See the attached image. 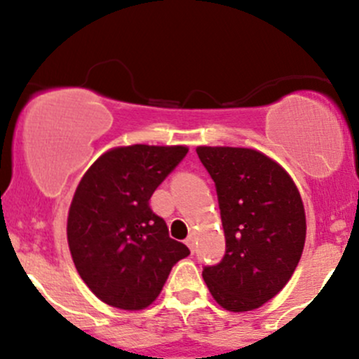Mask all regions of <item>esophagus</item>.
<instances>
[{
    "instance_id": "34e87169",
    "label": "esophagus",
    "mask_w": 359,
    "mask_h": 359,
    "mask_svg": "<svg viewBox=\"0 0 359 359\" xmlns=\"http://www.w3.org/2000/svg\"><path fill=\"white\" fill-rule=\"evenodd\" d=\"M184 242H187V245L190 247L191 252H195V235L190 233V235L187 236V240H184Z\"/></svg>"
}]
</instances>
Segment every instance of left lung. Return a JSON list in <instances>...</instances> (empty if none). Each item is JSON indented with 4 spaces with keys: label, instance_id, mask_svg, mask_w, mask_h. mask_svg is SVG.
<instances>
[{
    "label": "left lung",
    "instance_id": "8db88e82",
    "mask_svg": "<svg viewBox=\"0 0 359 359\" xmlns=\"http://www.w3.org/2000/svg\"><path fill=\"white\" fill-rule=\"evenodd\" d=\"M214 181L226 250L204 266L210 294L228 311L256 309L289 282L301 259L306 216L297 187L264 154L231 147H198Z\"/></svg>",
    "mask_w": 359,
    "mask_h": 359
}]
</instances>
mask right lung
Wrapping results in <instances>:
<instances>
[{"label":"right lung","mask_w":359,"mask_h":359,"mask_svg":"<svg viewBox=\"0 0 359 359\" xmlns=\"http://www.w3.org/2000/svg\"><path fill=\"white\" fill-rule=\"evenodd\" d=\"M187 154V147H121L81 180L69 210V249L81 278L107 304L147 308L190 254L149 204Z\"/></svg>","instance_id":"right-lung-1"}]
</instances>
